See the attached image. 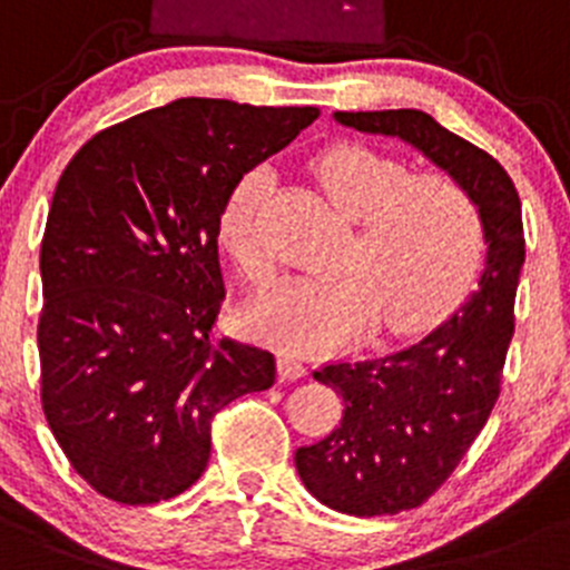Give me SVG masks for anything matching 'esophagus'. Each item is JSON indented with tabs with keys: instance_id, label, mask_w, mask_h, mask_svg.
Returning <instances> with one entry per match:
<instances>
[{
	"instance_id": "1",
	"label": "esophagus",
	"mask_w": 570,
	"mask_h": 570,
	"mask_svg": "<svg viewBox=\"0 0 570 570\" xmlns=\"http://www.w3.org/2000/svg\"><path fill=\"white\" fill-rule=\"evenodd\" d=\"M278 373L281 379H301V375H306V364H303L295 353H281Z\"/></svg>"
}]
</instances>
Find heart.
<instances>
[{"label": "heart", "instance_id": "heart-1", "mask_svg": "<svg viewBox=\"0 0 570 570\" xmlns=\"http://www.w3.org/2000/svg\"><path fill=\"white\" fill-rule=\"evenodd\" d=\"M342 214L358 223L342 269L286 278L247 308L262 340L292 351H334L367 334L381 317L392 334L438 323L471 289L484 256V223L471 191L443 173L412 175L386 153L340 145L314 164ZM269 175H242L219 214V242L247 278L273 273L256 234Z\"/></svg>", "mask_w": 570, "mask_h": 570}]
</instances>
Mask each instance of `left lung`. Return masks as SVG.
Listing matches in <instances>:
<instances>
[{
	"label": "left lung",
	"instance_id": "left-lung-1",
	"mask_svg": "<svg viewBox=\"0 0 570 570\" xmlns=\"http://www.w3.org/2000/svg\"><path fill=\"white\" fill-rule=\"evenodd\" d=\"M334 119L403 138L460 180L476 200L488 242L476 292L432 334L386 356L314 370L342 395L345 412L328 438L297 449L303 484L345 515H397L438 493L499 401L527 258L521 197L493 156L423 110H336Z\"/></svg>",
	"mask_w": 570,
	"mask_h": 570
}]
</instances>
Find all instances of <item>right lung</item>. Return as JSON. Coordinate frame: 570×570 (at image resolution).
<instances>
[{
    "label": "right lung",
    "mask_w": 570,
    "mask_h": 570,
    "mask_svg": "<svg viewBox=\"0 0 570 570\" xmlns=\"http://www.w3.org/2000/svg\"><path fill=\"white\" fill-rule=\"evenodd\" d=\"M317 108L186 97L88 138L41 242V403L77 473L116 504L189 490L212 420L275 384V356L214 336L225 301L219 214Z\"/></svg>",
    "instance_id": "obj_1"
}]
</instances>
